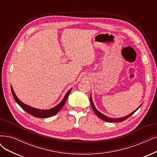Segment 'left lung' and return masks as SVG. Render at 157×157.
<instances>
[{
  "label": "left lung",
  "mask_w": 157,
  "mask_h": 157,
  "mask_svg": "<svg viewBox=\"0 0 157 157\" xmlns=\"http://www.w3.org/2000/svg\"><path fill=\"white\" fill-rule=\"evenodd\" d=\"M90 104H91V106H92V109H93V111H94V112L96 113V114L98 116V117H99L100 119H101V120H104V121H107V122H117V121H124V120H126L127 118H128L129 117H130L133 114V113H135L137 110L140 107V106L142 105H140V106H139L135 111H134L133 112H132L131 113H130L129 114H128V115H127V116H125V117H121V118H109V117H106V116H105L104 114H103L102 113H101L100 111H98V110L96 109V108L95 107V106H94V103H93V101H92V95H90Z\"/></svg>",
  "instance_id": "1"
}]
</instances>
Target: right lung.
<instances>
[{"label": "right lung", "mask_w": 157, "mask_h": 157, "mask_svg": "<svg viewBox=\"0 0 157 157\" xmlns=\"http://www.w3.org/2000/svg\"><path fill=\"white\" fill-rule=\"evenodd\" d=\"M11 92H12V95L13 96V98L15 99V101L19 104V105L22 109H24L26 112H27L28 114H30L35 117H37V118H48V117H50L52 116H54L55 114H56L58 112H59L60 110L62 109V107H63V105H65V103L67 100V98L68 97V95L71 92L72 89H70L67 92V94H65V96H64L63 99L61 100V101L57 104L56 106H55L54 107L50 109H46V110H44V109H36L32 107L29 106L26 104L22 103L17 96H16L15 92L13 91V89L12 88V86H11Z\"/></svg>", "instance_id": "right-lung-1"}]
</instances>
